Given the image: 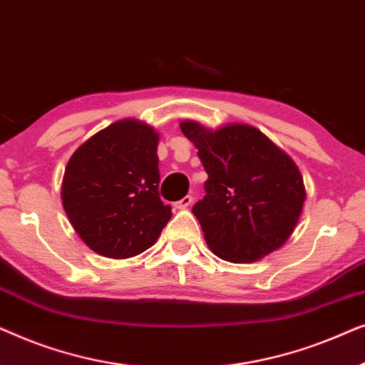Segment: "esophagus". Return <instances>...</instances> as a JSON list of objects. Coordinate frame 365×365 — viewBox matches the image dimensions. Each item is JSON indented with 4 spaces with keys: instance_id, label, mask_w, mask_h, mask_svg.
Wrapping results in <instances>:
<instances>
[{
    "instance_id": "1",
    "label": "esophagus",
    "mask_w": 365,
    "mask_h": 365,
    "mask_svg": "<svg viewBox=\"0 0 365 365\" xmlns=\"http://www.w3.org/2000/svg\"><path fill=\"white\" fill-rule=\"evenodd\" d=\"M192 204V196H184L181 201H178V202H174V207L176 209H186V207H189Z\"/></svg>"
}]
</instances>
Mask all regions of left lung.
Returning a JSON list of instances; mask_svg holds the SVG:
<instances>
[{"label": "left lung", "mask_w": 365, "mask_h": 365, "mask_svg": "<svg viewBox=\"0 0 365 365\" xmlns=\"http://www.w3.org/2000/svg\"><path fill=\"white\" fill-rule=\"evenodd\" d=\"M179 126L207 173L206 196L192 214L209 249L224 261L249 264L282 247L306 201L301 171L289 154L249 124Z\"/></svg>", "instance_id": "8db88e82"}]
</instances>
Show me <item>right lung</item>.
<instances>
[{
    "mask_svg": "<svg viewBox=\"0 0 365 365\" xmlns=\"http://www.w3.org/2000/svg\"><path fill=\"white\" fill-rule=\"evenodd\" d=\"M159 134L121 119L84 141L64 169L61 201L89 249L111 259L138 256L158 241L173 212L159 197Z\"/></svg>",
    "mask_w": 365,
    "mask_h": 365,
    "instance_id": "1",
    "label": "right lung"
}]
</instances>
